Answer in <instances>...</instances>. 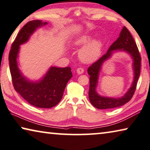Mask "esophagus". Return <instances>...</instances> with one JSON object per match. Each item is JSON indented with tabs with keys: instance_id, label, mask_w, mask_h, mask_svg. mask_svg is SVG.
Wrapping results in <instances>:
<instances>
[{
	"instance_id": "1",
	"label": "esophagus",
	"mask_w": 150,
	"mask_h": 150,
	"mask_svg": "<svg viewBox=\"0 0 150 150\" xmlns=\"http://www.w3.org/2000/svg\"><path fill=\"white\" fill-rule=\"evenodd\" d=\"M83 72H84V69H83V68L79 67V68H77V73L79 75L82 74V73H83Z\"/></svg>"
}]
</instances>
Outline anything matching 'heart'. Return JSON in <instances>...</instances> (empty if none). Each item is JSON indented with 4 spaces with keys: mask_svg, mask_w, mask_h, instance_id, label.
Returning <instances> with one entry per match:
<instances>
[{
    "mask_svg": "<svg viewBox=\"0 0 150 150\" xmlns=\"http://www.w3.org/2000/svg\"><path fill=\"white\" fill-rule=\"evenodd\" d=\"M91 35H83L78 38L75 41V45L83 47L79 52V58L84 62H93L100 57L102 52V43L101 40L96 39L92 41Z\"/></svg>",
    "mask_w": 150,
    "mask_h": 150,
    "instance_id": "heart-1",
    "label": "heart"
}]
</instances>
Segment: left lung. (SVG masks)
<instances>
[{
	"label": "left lung",
	"mask_w": 150,
	"mask_h": 150,
	"mask_svg": "<svg viewBox=\"0 0 150 150\" xmlns=\"http://www.w3.org/2000/svg\"><path fill=\"white\" fill-rule=\"evenodd\" d=\"M114 51H124L131 55L133 59L134 78L131 88L123 97L118 98L100 96L96 91L99 71L103 62L111 57ZM142 58L137 44L126 27H123L119 37L110 46L107 52L93 63L88 69L89 75V99L91 104L98 109H110L121 106L129 102L135 93L137 81L140 75Z\"/></svg>",
	"instance_id": "1"
}]
</instances>
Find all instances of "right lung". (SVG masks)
Returning <instances> with one entry per match:
<instances>
[{
  "label": "right lung",
  "mask_w": 150,
  "mask_h": 150,
  "mask_svg": "<svg viewBox=\"0 0 150 150\" xmlns=\"http://www.w3.org/2000/svg\"><path fill=\"white\" fill-rule=\"evenodd\" d=\"M46 22L33 20L27 23L18 33L8 55L10 72L15 91L29 104L41 108H50L61 101L67 82L72 77L70 67H51L42 79L31 81L24 77L18 67L17 59L19 46L28 41L37 28Z\"/></svg>",
  "instance_id": "right-lung-1"
}]
</instances>
